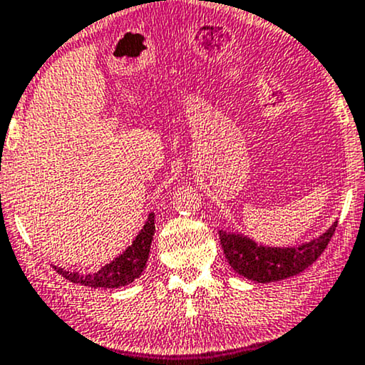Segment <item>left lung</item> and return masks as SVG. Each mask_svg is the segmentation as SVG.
<instances>
[{"instance_id":"obj_1","label":"left lung","mask_w":365,"mask_h":365,"mask_svg":"<svg viewBox=\"0 0 365 365\" xmlns=\"http://www.w3.org/2000/svg\"><path fill=\"white\" fill-rule=\"evenodd\" d=\"M336 224L298 247H264L240 232L227 231H219V237L229 265L240 276L257 282H274L297 276L312 265L333 237Z\"/></svg>"}]
</instances>
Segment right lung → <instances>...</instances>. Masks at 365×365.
Segmentation results:
<instances>
[{
    "instance_id": "obj_1",
    "label": "right lung",
    "mask_w": 365,
    "mask_h": 365,
    "mask_svg": "<svg viewBox=\"0 0 365 365\" xmlns=\"http://www.w3.org/2000/svg\"><path fill=\"white\" fill-rule=\"evenodd\" d=\"M155 235V214L148 215V220L145 222L136 240L133 241L130 247L125 248L124 253L117 257L115 260H112L110 264H106L105 267H101L100 271L89 272V274H79V272H71L65 271V269L55 267V271L63 276L65 279L76 284L89 286V288H118V286H128L134 279H138L141 276L143 271L146 267V262L150 257V247L151 241H153Z\"/></svg>"
}]
</instances>
